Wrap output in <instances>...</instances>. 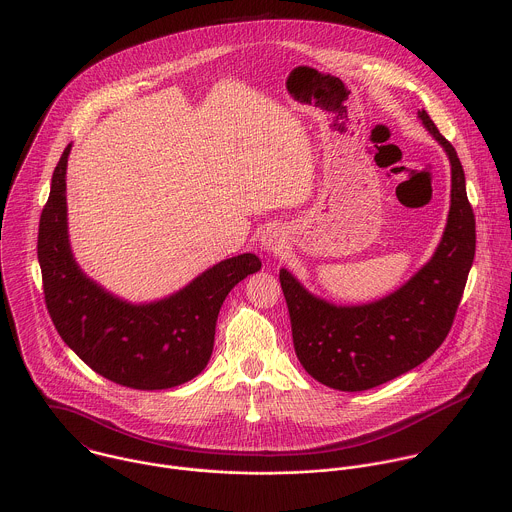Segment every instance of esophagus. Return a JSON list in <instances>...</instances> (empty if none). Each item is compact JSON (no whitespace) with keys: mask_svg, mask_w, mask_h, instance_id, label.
I'll use <instances>...</instances> for the list:
<instances>
[{"mask_svg":"<svg viewBox=\"0 0 512 512\" xmlns=\"http://www.w3.org/2000/svg\"><path fill=\"white\" fill-rule=\"evenodd\" d=\"M287 243V231L279 223H271L263 233H261V247L267 253H281Z\"/></svg>","mask_w":512,"mask_h":512,"instance_id":"34e87169","label":"esophagus"}]
</instances>
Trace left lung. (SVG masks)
<instances>
[{"mask_svg": "<svg viewBox=\"0 0 512 512\" xmlns=\"http://www.w3.org/2000/svg\"><path fill=\"white\" fill-rule=\"evenodd\" d=\"M417 118L447 154L451 204L433 255L408 281L382 299L336 305L289 271L279 279L291 314L293 342L308 374L340 392H364L425 362L445 340L475 257V215L455 148L421 108Z\"/></svg>", "mask_w": 512, "mask_h": 512, "instance_id": "obj_1", "label": "left lung"}]
</instances>
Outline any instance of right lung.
I'll use <instances>...</instances> for the list:
<instances>
[{
  "mask_svg": "<svg viewBox=\"0 0 512 512\" xmlns=\"http://www.w3.org/2000/svg\"><path fill=\"white\" fill-rule=\"evenodd\" d=\"M69 144L53 172L39 219L37 257L51 320L65 344L97 374L132 390H168L196 378L211 358L215 322L229 291L261 269L241 253L205 269L180 291L130 303L77 263L67 219Z\"/></svg>",
  "mask_w": 512,
  "mask_h": 512,
  "instance_id": "add662e5",
  "label": "right lung"
}]
</instances>
